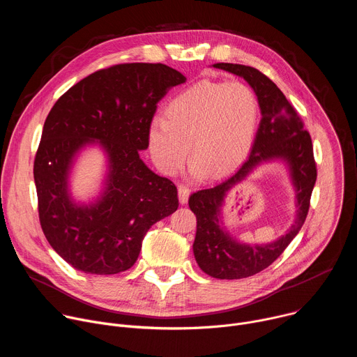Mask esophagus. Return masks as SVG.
<instances>
[{
	"label": "esophagus",
	"mask_w": 357,
	"mask_h": 357,
	"mask_svg": "<svg viewBox=\"0 0 357 357\" xmlns=\"http://www.w3.org/2000/svg\"><path fill=\"white\" fill-rule=\"evenodd\" d=\"M178 193H179V202L182 203V205H185V203H186L188 199H189V193H190L189 188L185 186V185H179V186H178Z\"/></svg>",
	"instance_id": "esophagus-1"
}]
</instances>
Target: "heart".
<instances>
[{"mask_svg": "<svg viewBox=\"0 0 357 357\" xmlns=\"http://www.w3.org/2000/svg\"><path fill=\"white\" fill-rule=\"evenodd\" d=\"M259 100L240 82H200L175 96L165 119L148 127V148L157 167L175 175L190 144L195 175L225 176L245 158L259 126Z\"/></svg>", "mask_w": 357, "mask_h": 357, "instance_id": "obj_1", "label": "heart"}]
</instances>
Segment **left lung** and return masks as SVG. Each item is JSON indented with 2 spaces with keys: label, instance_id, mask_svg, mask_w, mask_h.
I'll return each mask as SVG.
<instances>
[{
  "label": "left lung",
  "instance_id": "obj_1",
  "mask_svg": "<svg viewBox=\"0 0 357 357\" xmlns=\"http://www.w3.org/2000/svg\"><path fill=\"white\" fill-rule=\"evenodd\" d=\"M243 77L256 93L261 121L247 161L238 171L209 189L190 195L189 208L196 215L193 254L203 273L219 280H238L257 274L271 266L307 219L312 189L317 181V164L311 135L277 84L260 70L236 63H215ZM282 159L287 162L297 196V218L291 229L278 241L263 246H248L234 241L220 223L224 197L257 165Z\"/></svg>",
  "mask_w": 357,
  "mask_h": 357
}]
</instances>
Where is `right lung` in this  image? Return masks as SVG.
<instances>
[{"mask_svg":"<svg viewBox=\"0 0 357 357\" xmlns=\"http://www.w3.org/2000/svg\"><path fill=\"white\" fill-rule=\"evenodd\" d=\"M186 77L162 63H121L72 86L49 112L33 162L38 212L49 244L73 268L110 275L134 266L149 227L178 209L174 182L139 158L158 101ZM107 151L104 193L79 206L67 190L77 152Z\"/></svg>","mask_w":357,"mask_h":357,"instance_id":"right-lung-1","label":"right lung"}]
</instances>
